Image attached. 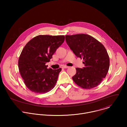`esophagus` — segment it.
Returning <instances> with one entry per match:
<instances>
[{
    "instance_id": "esophagus-1",
    "label": "esophagus",
    "mask_w": 127,
    "mask_h": 127,
    "mask_svg": "<svg viewBox=\"0 0 127 127\" xmlns=\"http://www.w3.org/2000/svg\"><path fill=\"white\" fill-rule=\"evenodd\" d=\"M69 66H64L62 67L63 68H69Z\"/></svg>"
}]
</instances>
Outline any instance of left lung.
Wrapping results in <instances>:
<instances>
[{
    "label": "left lung",
    "mask_w": 127,
    "mask_h": 127,
    "mask_svg": "<svg viewBox=\"0 0 127 127\" xmlns=\"http://www.w3.org/2000/svg\"><path fill=\"white\" fill-rule=\"evenodd\" d=\"M67 44L75 55L84 60L83 68H76L72 77L74 82L84 89L98 85L107 73L110 58L104 46L92 36L86 34L66 35Z\"/></svg>",
    "instance_id": "1"
}]
</instances>
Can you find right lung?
<instances>
[{
	"mask_svg": "<svg viewBox=\"0 0 127 127\" xmlns=\"http://www.w3.org/2000/svg\"><path fill=\"white\" fill-rule=\"evenodd\" d=\"M64 40L63 35H39L24 47L18 66L25 85L32 92L45 94L55 87L62 69H48L46 63Z\"/></svg>",
	"mask_w": 127,
	"mask_h": 127,
	"instance_id": "right-lung-1",
	"label": "right lung"
}]
</instances>
